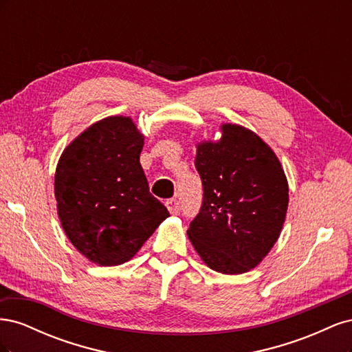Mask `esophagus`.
I'll use <instances>...</instances> for the list:
<instances>
[{
    "label": "esophagus",
    "instance_id": "esophagus-1",
    "mask_svg": "<svg viewBox=\"0 0 352 352\" xmlns=\"http://www.w3.org/2000/svg\"><path fill=\"white\" fill-rule=\"evenodd\" d=\"M166 207L170 212H172V214H177V212L180 211V202L176 198H172L166 202Z\"/></svg>",
    "mask_w": 352,
    "mask_h": 352
}]
</instances>
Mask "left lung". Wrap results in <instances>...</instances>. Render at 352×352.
Returning a JSON list of instances; mask_svg holds the SVG:
<instances>
[{
	"label": "left lung",
	"instance_id": "obj_1",
	"mask_svg": "<svg viewBox=\"0 0 352 352\" xmlns=\"http://www.w3.org/2000/svg\"><path fill=\"white\" fill-rule=\"evenodd\" d=\"M202 206L188 236L210 269L241 274L258 265L283 228L289 189L279 158L239 124H221L217 142L197 144Z\"/></svg>",
	"mask_w": 352,
	"mask_h": 352
}]
</instances>
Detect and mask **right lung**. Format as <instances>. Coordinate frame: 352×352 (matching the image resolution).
Instances as JSON below:
<instances>
[{
  "label": "right lung",
  "instance_id": "add662e5",
  "mask_svg": "<svg viewBox=\"0 0 352 352\" xmlns=\"http://www.w3.org/2000/svg\"><path fill=\"white\" fill-rule=\"evenodd\" d=\"M142 146L131 117L111 116L83 131L58 160V219L73 247L95 264L129 261L168 217L148 188Z\"/></svg>",
  "mask_w": 352,
  "mask_h": 352
}]
</instances>
